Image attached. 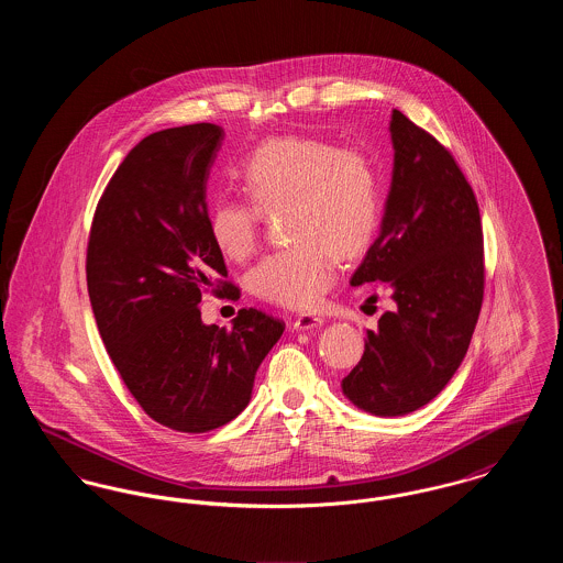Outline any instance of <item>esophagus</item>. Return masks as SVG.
Wrapping results in <instances>:
<instances>
[{
	"mask_svg": "<svg viewBox=\"0 0 563 563\" xmlns=\"http://www.w3.org/2000/svg\"><path fill=\"white\" fill-rule=\"evenodd\" d=\"M324 319L322 317H317V314H299L294 322V329L297 331H310V329H317V327H321Z\"/></svg>",
	"mask_w": 563,
	"mask_h": 563,
	"instance_id": "1",
	"label": "esophagus"
}]
</instances>
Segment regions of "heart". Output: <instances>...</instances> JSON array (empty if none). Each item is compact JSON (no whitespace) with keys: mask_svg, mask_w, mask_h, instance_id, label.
<instances>
[{"mask_svg":"<svg viewBox=\"0 0 563 563\" xmlns=\"http://www.w3.org/2000/svg\"><path fill=\"white\" fill-rule=\"evenodd\" d=\"M253 206L223 198L209 214L219 253L232 262L253 255L264 214H285L294 246L268 255L251 272L262 299L310 310L335 283L338 255H358L374 236L379 186L374 158L363 147H335L317 136H276L241 168Z\"/></svg>","mask_w":563,"mask_h":563,"instance_id":"obj_1","label":"heart"}]
</instances>
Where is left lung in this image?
Masks as SVG:
<instances>
[{
    "label": "left lung",
    "mask_w": 563,
    "mask_h": 563,
    "mask_svg": "<svg viewBox=\"0 0 563 563\" xmlns=\"http://www.w3.org/2000/svg\"><path fill=\"white\" fill-rule=\"evenodd\" d=\"M393 179L379 234L350 285L382 280L395 308L367 329L342 393L393 418L432 401L460 367L483 301V232L475 194L452 154L393 109Z\"/></svg>",
    "instance_id": "obj_1"
}]
</instances>
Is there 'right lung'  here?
I'll list each match as a JSON object with an SVG mask.
<instances>
[{
  "label": "right lung",
  "instance_id": "1",
  "mask_svg": "<svg viewBox=\"0 0 563 563\" xmlns=\"http://www.w3.org/2000/svg\"><path fill=\"white\" fill-rule=\"evenodd\" d=\"M223 136L209 122L145 136L111 177L88 241V295L108 354L143 411L179 432L234 420L285 331L255 308L230 331L200 317L202 291L228 276L207 205ZM223 291L239 297L234 285Z\"/></svg>",
  "mask_w": 563,
  "mask_h": 563
}]
</instances>
